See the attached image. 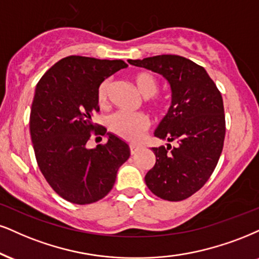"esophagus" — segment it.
<instances>
[{"label": "esophagus", "mask_w": 259, "mask_h": 259, "mask_svg": "<svg viewBox=\"0 0 259 259\" xmlns=\"http://www.w3.org/2000/svg\"><path fill=\"white\" fill-rule=\"evenodd\" d=\"M130 150H131V155H136L137 152H138V150H139V146H136V145H131V146H130Z\"/></svg>", "instance_id": "34e87169"}]
</instances>
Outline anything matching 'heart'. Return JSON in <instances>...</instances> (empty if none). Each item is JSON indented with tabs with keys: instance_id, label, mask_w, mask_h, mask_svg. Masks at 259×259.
I'll return each instance as SVG.
<instances>
[{
	"instance_id": "b5f03b06",
	"label": "heart",
	"mask_w": 259,
	"mask_h": 259,
	"mask_svg": "<svg viewBox=\"0 0 259 259\" xmlns=\"http://www.w3.org/2000/svg\"><path fill=\"white\" fill-rule=\"evenodd\" d=\"M133 81L140 94L148 97L149 104L155 109L163 107V100L155 95L158 91L157 78L150 72H139L133 75ZM111 79H104L97 88V101L101 105H105L109 98ZM108 127L114 135L127 142H138L149 130L150 120L148 115L143 113H127L116 111L108 119Z\"/></svg>"
}]
</instances>
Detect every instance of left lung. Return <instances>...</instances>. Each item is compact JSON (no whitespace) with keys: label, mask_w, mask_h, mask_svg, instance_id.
<instances>
[{"label":"left lung","mask_w":259,"mask_h":259,"mask_svg":"<svg viewBox=\"0 0 259 259\" xmlns=\"http://www.w3.org/2000/svg\"><path fill=\"white\" fill-rule=\"evenodd\" d=\"M133 66L159 73L171 88V105L155 137L174 142L152 148L156 163L145 175L149 190L169 202H179L200 190L221 156L226 135L221 92L205 69L186 57L158 55L128 60Z\"/></svg>","instance_id":"8db88e82"}]
</instances>
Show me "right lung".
<instances>
[{"label": "right lung", "instance_id": "add662e5", "mask_svg": "<svg viewBox=\"0 0 259 259\" xmlns=\"http://www.w3.org/2000/svg\"><path fill=\"white\" fill-rule=\"evenodd\" d=\"M126 67L122 60L67 56L36 86L30 114L34 155L48 184L68 202L84 205L104 198L130 157V146L111 133L105 144L86 146L91 136L107 131L91 119L100 111L98 85Z\"/></svg>", "mask_w": 259, "mask_h": 259}]
</instances>
